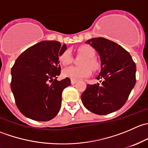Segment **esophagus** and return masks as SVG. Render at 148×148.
Listing matches in <instances>:
<instances>
[{
  "label": "esophagus",
  "instance_id": "obj_1",
  "mask_svg": "<svg viewBox=\"0 0 148 148\" xmlns=\"http://www.w3.org/2000/svg\"><path fill=\"white\" fill-rule=\"evenodd\" d=\"M77 82V80H75V79H71V84H74L75 83Z\"/></svg>",
  "mask_w": 148,
  "mask_h": 148
}]
</instances>
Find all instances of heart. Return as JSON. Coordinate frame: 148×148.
<instances>
[{
	"instance_id": "b5f03b06",
	"label": "heart",
	"mask_w": 148,
	"mask_h": 148,
	"mask_svg": "<svg viewBox=\"0 0 148 148\" xmlns=\"http://www.w3.org/2000/svg\"><path fill=\"white\" fill-rule=\"evenodd\" d=\"M79 53L85 56L81 62L82 66H70L64 69L62 74L64 77L71 79H79L88 77L92 74V69L96 71L99 69V64L95 59L96 56L95 50L89 45H83L79 47ZM59 61L63 65H69L72 61V55L71 51L66 49L59 54Z\"/></svg>"
}]
</instances>
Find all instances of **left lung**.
<instances>
[{
  "instance_id": "left-lung-1",
  "label": "left lung",
  "mask_w": 148,
  "mask_h": 148,
  "mask_svg": "<svg viewBox=\"0 0 148 148\" xmlns=\"http://www.w3.org/2000/svg\"><path fill=\"white\" fill-rule=\"evenodd\" d=\"M99 53L101 72L99 84H87L82 95L84 107L95 114L104 115L120 110L127 100L136 82V65L132 56L115 42L102 38L86 41Z\"/></svg>"
}]
</instances>
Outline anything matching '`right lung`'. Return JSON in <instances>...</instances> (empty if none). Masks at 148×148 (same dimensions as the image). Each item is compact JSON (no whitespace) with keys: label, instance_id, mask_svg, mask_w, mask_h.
I'll return each mask as SVG.
<instances>
[{"label":"right lung","instance_id":"add662e5","mask_svg":"<svg viewBox=\"0 0 148 148\" xmlns=\"http://www.w3.org/2000/svg\"><path fill=\"white\" fill-rule=\"evenodd\" d=\"M66 49L65 44L56 41H41L24 51L15 62L10 88L18 109L26 117L49 121L60 110L62 92L71 85L69 78L56 80L61 73L59 56Z\"/></svg>","mask_w":148,"mask_h":148}]
</instances>
